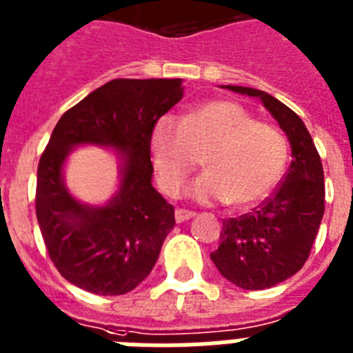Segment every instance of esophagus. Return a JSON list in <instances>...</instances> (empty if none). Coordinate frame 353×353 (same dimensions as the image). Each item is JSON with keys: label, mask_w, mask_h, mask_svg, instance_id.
Returning <instances> with one entry per match:
<instances>
[{"label": "esophagus", "mask_w": 353, "mask_h": 353, "mask_svg": "<svg viewBox=\"0 0 353 353\" xmlns=\"http://www.w3.org/2000/svg\"><path fill=\"white\" fill-rule=\"evenodd\" d=\"M191 218H194L193 211H185V209H176V211H174V220H176V223L188 222Z\"/></svg>", "instance_id": "esophagus-1"}]
</instances>
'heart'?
<instances>
[{"label":"heart","instance_id":"obj_1","mask_svg":"<svg viewBox=\"0 0 353 353\" xmlns=\"http://www.w3.org/2000/svg\"><path fill=\"white\" fill-rule=\"evenodd\" d=\"M151 157L165 194L176 196L198 157L205 173L188 189L196 202H227L250 208L278 185L287 165V141L281 131L256 121L232 101H209L182 121L162 115L151 130Z\"/></svg>","mask_w":353,"mask_h":353}]
</instances>
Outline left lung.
Segmentation results:
<instances>
[{
    "mask_svg": "<svg viewBox=\"0 0 353 353\" xmlns=\"http://www.w3.org/2000/svg\"><path fill=\"white\" fill-rule=\"evenodd\" d=\"M225 88L260 99L292 150V164L274 194L249 214L225 220L220 245L211 252L218 272L232 285L261 290L294 276L307 261L325 212V174L312 137L290 108L261 90Z\"/></svg>",
    "mask_w": 353,
    "mask_h": 353,
    "instance_id": "left-lung-1",
    "label": "left lung"
}]
</instances>
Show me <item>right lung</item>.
I'll return each mask as SVG.
<instances>
[{"mask_svg":"<svg viewBox=\"0 0 353 353\" xmlns=\"http://www.w3.org/2000/svg\"><path fill=\"white\" fill-rule=\"evenodd\" d=\"M182 97V79H113L55 124L37 165L36 214L50 260L75 287L121 296L155 267L174 209L151 183V130ZM79 145L116 150L119 188L103 206L65 188L64 164Z\"/></svg>","mask_w":353,"mask_h":353,"instance_id":"obj_1","label":"right lung"}]
</instances>
